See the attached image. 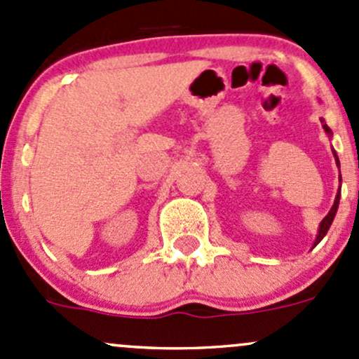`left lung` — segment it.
<instances>
[{
    "label": "left lung",
    "mask_w": 359,
    "mask_h": 359,
    "mask_svg": "<svg viewBox=\"0 0 359 359\" xmlns=\"http://www.w3.org/2000/svg\"><path fill=\"white\" fill-rule=\"evenodd\" d=\"M320 122H322V127H323V130H325V134L329 135V137H332V130L329 129V126H327V123H325V120H323V118H320ZM332 153H334V158H335V165H337V167H339V173H341V161H339V156H337V153H335L334 149H332ZM339 180H342V179H341V175H339ZM339 199H341V186H339L337 196H335V201H334V205H332L330 211H329V213H327V217L323 218L322 222H320L318 233H316V239H315V244H313V248H315L316 244H318L320 241H322L323 237L327 236V232H329V229H330L332 222H334V218H335V213H337V208H339Z\"/></svg>",
    "instance_id": "obj_1"
}]
</instances>
